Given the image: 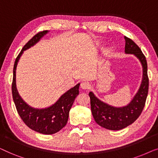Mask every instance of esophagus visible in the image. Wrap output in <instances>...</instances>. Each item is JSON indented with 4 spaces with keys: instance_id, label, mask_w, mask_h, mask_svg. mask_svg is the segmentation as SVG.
Wrapping results in <instances>:
<instances>
[{
    "instance_id": "34e87169",
    "label": "esophagus",
    "mask_w": 158,
    "mask_h": 158,
    "mask_svg": "<svg viewBox=\"0 0 158 158\" xmlns=\"http://www.w3.org/2000/svg\"><path fill=\"white\" fill-rule=\"evenodd\" d=\"M90 84L88 83V82H82L81 84V88H83L84 90H87L90 88Z\"/></svg>"
}]
</instances>
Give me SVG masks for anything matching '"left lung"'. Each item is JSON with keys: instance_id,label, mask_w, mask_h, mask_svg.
<instances>
[{"instance_id": "obj_1", "label": "left lung", "mask_w": 158, "mask_h": 158, "mask_svg": "<svg viewBox=\"0 0 158 158\" xmlns=\"http://www.w3.org/2000/svg\"><path fill=\"white\" fill-rule=\"evenodd\" d=\"M125 52L133 54L137 57L143 68V77L141 85L132 101L124 107H114L97 98L92 92L89 93L91 112L98 125L110 130H120L135 122L141 114L145 105L149 90L148 63L145 56L139 47L131 39L124 36Z\"/></svg>"}]
</instances>
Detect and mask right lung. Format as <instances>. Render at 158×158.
<instances>
[{"instance_id": "obj_1", "label": "right lung", "mask_w": 158, "mask_h": 158, "mask_svg": "<svg viewBox=\"0 0 158 158\" xmlns=\"http://www.w3.org/2000/svg\"><path fill=\"white\" fill-rule=\"evenodd\" d=\"M48 31L38 32L21 49L17 56L14 66V77L12 83V95L17 111L27 127L32 130L44 135H52L63 128L67 124L69 111L72 107L75 98L79 94L80 83L70 88L60 97L57 102L46 109H34L27 104L19 96L16 88V70L19 58L23 51L30 48L39 42Z\"/></svg>"}]
</instances>
